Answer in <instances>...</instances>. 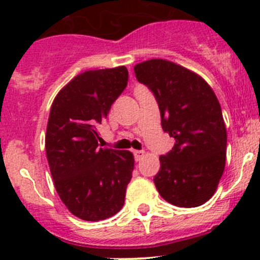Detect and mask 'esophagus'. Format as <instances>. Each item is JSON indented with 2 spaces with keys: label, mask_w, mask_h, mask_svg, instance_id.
I'll return each mask as SVG.
<instances>
[{
  "label": "esophagus",
  "mask_w": 260,
  "mask_h": 260,
  "mask_svg": "<svg viewBox=\"0 0 260 260\" xmlns=\"http://www.w3.org/2000/svg\"><path fill=\"white\" fill-rule=\"evenodd\" d=\"M133 154H135L136 161H140V159L142 158L143 154H145V151H141V149H135V151H133Z\"/></svg>",
  "instance_id": "34e87169"
}]
</instances>
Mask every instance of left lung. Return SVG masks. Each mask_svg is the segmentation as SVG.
<instances>
[{
  "mask_svg": "<svg viewBox=\"0 0 260 260\" xmlns=\"http://www.w3.org/2000/svg\"><path fill=\"white\" fill-rule=\"evenodd\" d=\"M135 74L158 103L162 129L175 138L171 151L159 156L157 191L180 208L203 205L214 195L226 158V128L216 95L200 75L169 60L140 62Z\"/></svg>",
  "mask_w": 260,
  "mask_h": 260,
  "instance_id": "1",
  "label": "left lung"
}]
</instances>
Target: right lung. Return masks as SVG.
Wrapping results in <instances>:
<instances>
[{"label":"right lung","instance_id":"1","mask_svg":"<svg viewBox=\"0 0 260 260\" xmlns=\"http://www.w3.org/2000/svg\"><path fill=\"white\" fill-rule=\"evenodd\" d=\"M128 83L125 67L77 75L52 102L45 149L55 188L68 210L86 221L123 208L135 158L129 151L98 147V125Z\"/></svg>","mask_w":260,"mask_h":260}]
</instances>
